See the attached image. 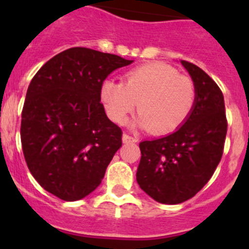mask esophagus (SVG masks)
I'll use <instances>...</instances> for the list:
<instances>
[{"label":"esophagus","mask_w":249,"mask_h":249,"mask_svg":"<svg viewBox=\"0 0 249 249\" xmlns=\"http://www.w3.org/2000/svg\"><path fill=\"white\" fill-rule=\"evenodd\" d=\"M122 141H123V143H135V142H137V138L132 137V136L124 133V135L122 136Z\"/></svg>","instance_id":"34e87169"}]
</instances>
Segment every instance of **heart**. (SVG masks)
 <instances>
[{
	"label": "heart",
	"mask_w": 249,
	"mask_h": 249,
	"mask_svg": "<svg viewBox=\"0 0 249 249\" xmlns=\"http://www.w3.org/2000/svg\"><path fill=\"white\" fill-rule=\"evenodd\" d=\"M101 101L107 116L123 124L135 111V126L155 135L175 132L192 113L196 103V86L190 77L182 76L163 62L142 65L127 72L123 85L106 80L101 87Z\"/></svg>",
	"instance_id": "b5f03b06"
}]
</instances>
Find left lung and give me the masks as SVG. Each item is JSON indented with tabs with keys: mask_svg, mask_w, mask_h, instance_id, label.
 <instances>
[{
	"mask_svg": "<svg viewBox=\"0 0 249 249\" xmlns=\"http://www.w3.org/2000/svg\"><path fill=\"white\" fill-rule=\"evenodd\" d=\"M196 86V103L183 126L140 143L137 182L163 204L192 198L210 181L223 155L227 118L221 89L198 66L181 61Z\"/></svg>",
	"mask_w": 249,
	"mask_h": 249,
	"instance_id": "8db88e82",
	"label": "left lung"
}]
</instances>
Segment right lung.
Wrapping results in <instances>:
<instances>
[{
    "label": "right lung",
    "instance_id": "add662e5",
    "mask_svg": "<svg viewBox=\"0 0 249 249\" xmlns=\"http://www.w3.org/2000/svg\"><path fill=\"white\" fill-rule=\"evenodd\" d=\"M131 63L73 47L32 78L22 109V151L30 172L51 195L78 201L101 184L122 146V129L106 116L101 87L111 72Z\"/></svg>",
    "mask_w": 249,
    "mask_h": 249
}]
</instances>
